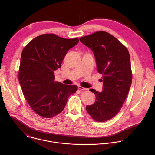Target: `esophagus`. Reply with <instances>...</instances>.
Returning <instances> with one entry per match:
<instances>
[{"instance_id":"obj_1","label":"esophagus","mask_w":155,"mask_h":155,"mask_svg":"<svg viewBox=\"0 0 155 155\" xmlns=\"http://www.w3.org/2000/svg\"><path fill=\"white\" fill-rule=\"evenodd\" d=\"M78 89L81 90V91H85V90H87L88 89L85 88H83L82 87H81V86H78Z\"/></svg>"}]
</instances>
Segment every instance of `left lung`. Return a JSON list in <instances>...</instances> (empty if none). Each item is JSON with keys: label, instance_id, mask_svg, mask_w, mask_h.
Returning <instances> with one entry per match:
<instances>
[{"label": "left lung", "instance_id": "obj_1", "mask_svg": "<svg viewBox=\"0 0 155 155\" xmlns=\"http://www.w3.org/2000/svg\"><path fill=\"white\" fill-rule=\"evenodd\" d=\"M94 53L97 68L102 74L103 91H89L96 96L95 103L86 110L98 122L113 117L121 109L132 82L130 56L127 48L105 31H97L79 39Z\"/></svg>", "mask_w": 155, "mask_h": 155}]
</instances>
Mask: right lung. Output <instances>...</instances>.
Segmentation results:
<instances>
[{"mask_svg":"<svg viewBox=\"0 0 155 155\" xmlns=\"http://www.w3.org/2000/svg\"><path fill=\"white\" fill-rule=\"evenodd\" d=\"M78 38L67 39L54 34L33 39L22 50L18 79L30 107L39 116L51 118L64 110L76 85L55 82L54 71L61 67L67 51L78 44Z\"/></svg>","mask_w":155,"mask_h":155,"instance_id":"1","label":"right lung"}]
</instances>
